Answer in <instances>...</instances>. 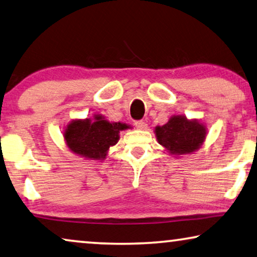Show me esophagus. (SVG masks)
Wrapping results in <instances>:
<instances>
[{"instance_id":"34e87169","label":"esophagus","mask_w":257,"mask_h":257,"mask_svg":"<svg viewBox=\"0 0 257 257\" xmlns=\"http://www.w3.org/2000/svg\"><path fill=\"white\" fill-rule=\"evenodd\" d=\"M135 127L137 128V129H147V123H145L144 121H142V120H139V121H135Z\"/></svg>"}]
</instances>
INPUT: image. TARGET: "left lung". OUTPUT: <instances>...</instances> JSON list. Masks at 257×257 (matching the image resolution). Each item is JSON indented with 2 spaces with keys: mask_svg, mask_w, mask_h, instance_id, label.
<instances>
[{
  "mask_svg": "<svg viewBox=\"0 0 257 257\" xmlns=\"http://www.w3.org/2000/svg\"><path fill=\"white\" fill-rule=\"evenodd\" d=\"M206 129L197 121L178 115L162 127H156L158 143L173 155H187L196 151L205 140Z\"/></svg>",
  "mask_w": 257,
  "mask_h": 257,
  "instance_id": "left-lung-1",
  "label": "left lung"
}]
</instances>
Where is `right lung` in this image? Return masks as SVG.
<instances>
[{
	"instance_id": "obj_1",
	"label": "right lung",
	"mask_w": 257,
	"mask_h": 257,
	"mask_svg": "<svg viewBox=\"0 0 257 257\" xmlns=\"http://www.w3.org/2000/svg\"><path fill=\"white\" fill-rule=\"evenodd\" d=\"M129 128L121 122L110 123L101 115H95L94 121H72L64 132V140L72 152L89 159H104L109 147L118 141V133Z\"/></svg>"
}]
</instances>
